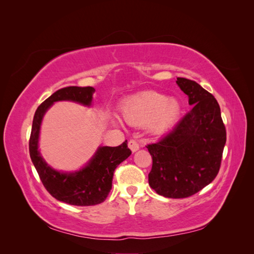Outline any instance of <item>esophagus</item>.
<instances>
[{
    "instance_id": "1",
    "label": "esophagus",
    "mask_w": 254,
    "mask_h": 254,
    "mask_svg": "<svg viewBox=\"0 0 254 254\" xmlns=\"http://www.w3.org/2000/svg\"><path fill=\"white\" fill-rule=\"evenodd\" d=\"M128 147H129L130 149H131L132 152H135L136 150H139L140 145H139V143H137L135 140H130V141L128 142Z\"/></svg>"
}]
</instances>
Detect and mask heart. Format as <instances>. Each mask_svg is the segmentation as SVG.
Here are the masks:
<instances>
[{"label":"heart","mask_w":254,"mask_h":254,"mask_svg":"<svg viewBox=\"0 0 254 254\" xmlns=\"http://www.w3.org/2000/svg\"><path fill=\"white\" fill-rule=\"evenodd\" d=\"M181 111L176 99H168L157 92H145L126 99L122 114L130 124L145 125L151 122L155 131H164L178 119Z\"/></svg>","instance_id":"1"}]
</instances>
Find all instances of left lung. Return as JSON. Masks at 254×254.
<instances>
[{
  "label": "left lung",
  "instance_id": "1",
  "mask_svg": "<svg viewBox=\"0 0 254 254\" xmlns=\"http://www.w3.org/2000/svg\"><path fill=\"white\" fill-rule=\"evenodd\" d=\"M191 109L172 131L147 147L152 158L148 182L157 194L187 198L198 193L217 176L227 140L219 105L194 80L178 77Z\"/></svg>",
  "mask_w": 254,
  "mask_h": 254
}]
</instances>
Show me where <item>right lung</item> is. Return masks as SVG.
I'll return each mask as SVG.
<instances>
[{
  "mask_svg": "<svg viewBox=\"0 0 254 254\" xmlns=\"http://www.w3.org/2000/svg\"><path fill=\"white\" fill-rule=\"evenodd\" d=\"M94 91L92 87L72 86L53 93L36 110L29 137L30 159L44 188L57 200L72 205L88 206L104 202L112 188L115 168L131 155V150L127 146V140L117 147L103 146L98 147L86 166L74 173L55 171L40 156L38 141L44 113L54 103L59 101H72L90 106Z\"/></svg>",
  "mask_w": 254,
  "mask_h": 254,
  "instance_id": "add662e5",
  "label": "right lung"
}]
</instances>
